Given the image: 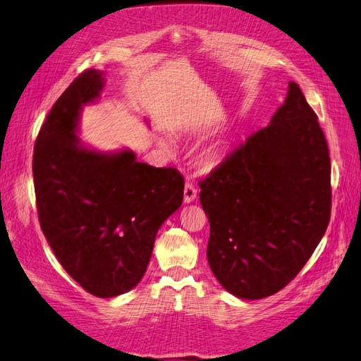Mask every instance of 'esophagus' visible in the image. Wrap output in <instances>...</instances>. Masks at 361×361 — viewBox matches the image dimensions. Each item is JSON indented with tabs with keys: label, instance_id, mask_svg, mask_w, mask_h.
Masks as SVG:
<instances>
[{
	"label": "esophagus",
	"instance_id": "obj_1",
	"mask_svg": "<svg viewBox=\"0 0 361 361\" xmlns=\"http://www.w3.org/2000/svg\"><path fill=\"white\" fill-rule=\"evenodd\" d=\"M197 199V188L194 187V183L188 182L185 185V190H183V202L185 203H191Z\"/></svg>",
	"mask_w": 361,
	"mask_h": 361
}]
</instances>
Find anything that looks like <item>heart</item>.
<instances>
[{"label":"heart","instance_id":"1","mask_svg":"<svg viewBox=\"0 0 361 361\" xmlns=\"http://www.w3.org/2000/svg\"><path fill=\"white\" fill-rule=\"evenodd\" d=\"M161 145L166 147V149H171L173 147V141L169 137H164L161 140ZM220 159H221V152L218 150L216 147L207 149L204 154H203V157H202V161L206 164V166H215V164L220 162Z\"/></svg>","mask_w":361,"mask_h":361}]
</instances>
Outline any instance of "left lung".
Wrapping results in <instances>:
<instances>
[{
	"label": "left lung",
	"mask_w": 361,
	"mask_h": 361,
	"mask_svg": "<svg viewBox=\"0 0 361 361\" xmlns=\"http://www.w3.org/2000/svg\"><path fill=\"white\" fill-rule=\"evenodd\" d=\"M330 178L318 117L290 81L269 125L200 182L207 262L227 292L260 300L298 274L330 221Z\"/></svg>",
	"instance_id": "left-lung-1"
}]
</instances>
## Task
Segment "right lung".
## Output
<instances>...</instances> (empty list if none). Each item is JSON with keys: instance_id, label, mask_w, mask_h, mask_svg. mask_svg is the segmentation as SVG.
<instances>
[{"instance_id": "obj_1", "label": "right lung", "mask_w": 361, "mask_h": 361, "mask_svg": "<svg viewBox=\"0 0 361 361\" xmlns=\"http://www.w3.org/2000/svg\"><path fill=\"white\" fill-rule=\"evenodd\" d=\"M102 89L104 72L89 69L59 97L36 140L32 178L40 227L61 267L94 297L111 298L145 276L159 227L182 204L183 178L129 149L81 143L82 106Z\"/></svg>"}]
</instances>
